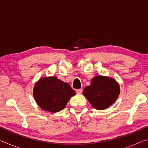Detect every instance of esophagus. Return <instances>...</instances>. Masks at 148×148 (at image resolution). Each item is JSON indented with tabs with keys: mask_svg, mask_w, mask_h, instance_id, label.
I'll return each mask as SVG.
<instances>
[{
	"mask_svg": "<svg viewBox=\"0 0 148 148\" xmlns=\"http://www.w3.org/2000/svg\"><path fill=\"white\" fill-rule=\"evenodd\" d=\"M82 91H83V89H79L76 90V92L77 94H81Z\"/></svg>",
	"mask_w": 148,
	"mask_h": 148,
	"instance_id": "1",
	"label": "esophagus"
}]
</instances>
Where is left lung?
<instances>
[{
    "label": "left lung",
    "mask_w": 148,
    "mask_h": 148,
    "mask_svg": "<svg viewBox=\"0 0 148 148\" xmlns=\"http://www.w3.org/2000/svg\"><path fill=\"white\" fill-rule=\"evenodd\" d=\"M120 92L119 85L116 79L102 76H95L91 85L84 88L83 93L92 107L104 110L114 103Z\"/></svg>",
    "instance_id": "1"
}]
</instances>
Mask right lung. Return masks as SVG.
Here are the masks:
<instances>
[{
    "mask_svg": "<svg viewBox=\"0 0 148 148\" xmlns=\"http://www.w3.org/2000/svg\"><path fill=\"white\" fill-rule=\"evenodd\" d=\"M75 94L76 92L70 84L54 76L40 78L33 89L34 98L37 104L41 108L52 113L63 110Z\"/></svg>",
    "mask_w": 148,
    "mask_h": 148,
    "instance_id": "1",
    "label": "right lung"
}]
</instances>
